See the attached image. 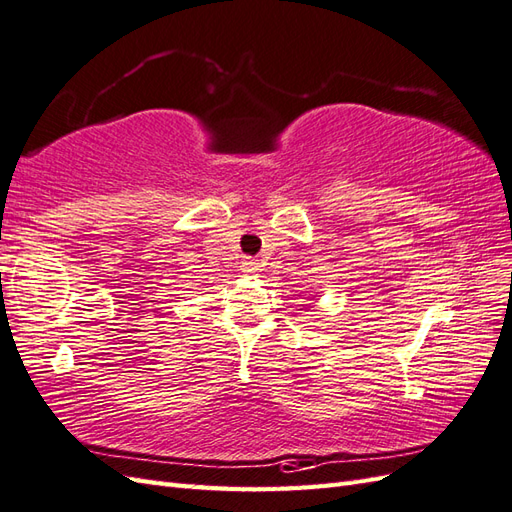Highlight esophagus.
<instances>
[{
  "label": "esophagus",
  "instance_id": "esophagus-1",
  "mask_svg": "<svg viewBox=\"0 0 512 512\" xmlns=\"http://www.w3.org/2000/svg\"><path fill=\"white\" fill-rule=\"evenodd\" d=\"M242 270L246 272V275H257V272L261 270V264L257 259H244L242 261Z\"/></svg>",
  "mask_w": 512,
  "mask_h": 512
}]
</instances>
